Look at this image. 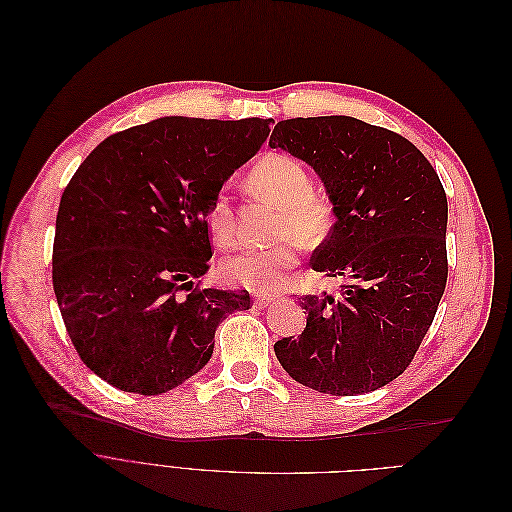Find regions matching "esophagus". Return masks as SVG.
<instances>
[{
	"instance_id": "1",
	"label": "esophagus",
	"mask_w": 512,
	"mask_h": 512,
	"mask_svg": "<svg viewBox=\"0 0 512 512\" xmlns=\"http://www.w3.org/2000/svg\"><path fill=\"white\" fill-rule=\"evenodd\" d=\"M273 300H275L273 296H256V298H254V302H256V306H258V308L271 306V304H273Z\"/></svg>"
}]
</instances>
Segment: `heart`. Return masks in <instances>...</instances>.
Here are the masks:
<instances>
[{
	"mask_svg": "<svg viewBox=\"0 0 512 512\" xmlns=\"http://www.w3.org/2000/svg\"><path fill=\"white\" fill-rule=\"evenodd\" d=\"M254 196L277 206L279 216L273 235L283 239L264 250H243L223 264L229 283L246 287L256 294H275L289 283L300 256L296 239L302 246L321 243L333 225V202L325 191L310 187L306 166L285 154H269L256 162L246 179ZM208 229L218 246L229 248L235 237V212L227 189L214 196L208 210Z\"/></svg>",
	"mask_w": 512,
	"mask_h": 512,
	"instance_id": "heart-1",
	"label": "heart"
}]
</instances>
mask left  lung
I'll use <instances>...</instances> for the list:
<instances>
[{"mask_svg": "<svg viewBox=\"0 0 512 512\" xmlns=\"http://www.w3.org/2000/svg\"><path fill=\"white\" fill-rule=\"evenodd\" d=\"M304 160L333 202L335 225L312 269L344 277L339 294L302 298L298 337L275 354L291 379L331 396L394 381L415 358L448 279V200L406 137L352 116L289 118L269 141Z\"/></svg>", "mask_w": 512, "mask_h": 512, "instance_id": "1", "label": "left lung"}]
</instances>
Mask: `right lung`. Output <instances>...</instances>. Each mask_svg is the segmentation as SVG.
<instances>
[{
  "label": "right lung",
  "instance_id": "obj_1",
  "mask_svg": "<svg viewBox=\"0 0 512 512\" xmlns=\"http://www.w3.org/2000/svg\"><path fill=\"white\" fill-rule=\"evenodd\" d=\"M273 118L164 116L104 139L66 185L54 291L70 342L110 385L158 396L210 360L218 323L250 294L193 289L212 258L208 210Z\"/></svg>",
  "mask_w": 512,
  "mask_h": 512
}]
</instances>
